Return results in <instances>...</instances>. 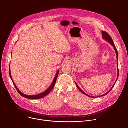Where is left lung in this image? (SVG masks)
I'll use <instances>...</instances> for the list:
<instances>
[{"mask_svg": "<svg viewBox=\"0 0 128 128\" xmlns=\"http://www.w3.org/2000/svg\"><path fill=\"white\" fill-rule=\"evenodd\" d=\"M102 36L103 39H104L105 40L107 41L108 42H109V44H110L113 46V48H114V50H115V53H116V54L117 64V61H118V53H117V49H116V47H115V45H114V42H113V40H112V39L111 37L109 34H108V33H107L106 32H104V31H102ZM118 75H119V73H118V68H117V78H116V81L115 82L114 84L113 85V86H112V88H111V89H110L109 91H108L105 94H103V95H100V96L94 97V96H90V95H88L87 94H86V93H84V92L80 89V88L79 87V86H78L77 85V83H76V82H75V84H76V86L77 87V88L78 89V90H80L82 93L86 95V96H89V97H92V98H96V97H100V96H104V95H106L107 94H108V93H109L111 91V90L113 89V88L114 84H115V83H116V81H117V78H118Z\"/></svg>", "mask_w": 128, "mask_h": 128, "instance_id": "1", "label": "left lung"}]
</instances>
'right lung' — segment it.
Masks as SVG:
<instances>
[{"label": "right lung", "mask_w": 128, "mask_h": 128, "mask_svg": "<svg viewBox=\"0 0 128 128\" xmlns=\"http://www.w3.org/2000/svg\"><path fill=\"white\" fill-rule=\"evenodd\" d=\"M10 67V66H9ZM58 73H59V70L57 71V73L56 74V75L54 78V80H53V82L50 85V86H49L48 89L44 92L40 93V94H37V95H26L23 93H22L20 90H19L17 87L16 86V84H15V83L14 82L13 80V79H12V77L11 76V71H10V68H9V74H10V78L11 79L14 84V86H15V88L16 89L17 92L19 93V94L21 95L22 96L24 97H26V98H28V99H31V100H37V99H39V98H42L44 96H46V95H47L49 93H50L52 90L53 89V88L55 84V82H56V80H57V76H58Z\"/></svg>", "instance_id": "right-lung-1"}]
</instances>
